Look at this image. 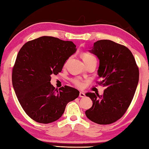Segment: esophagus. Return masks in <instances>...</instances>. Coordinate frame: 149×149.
<instances>
[{
	"label": "esophagus",
	"mask_w": 149,
	"mask_h": 149,
	"mask_svg": "<svg viewBox=\"0 0 149 149\" xmlns=\"http://www.w3.org/2000/svg\"><path fill=\"white\" fill-rule=\"evenodd\" d=\"M85 96H86V95H85V94H84V93H83L82 91L80 92V94H79L80 97H84Z\"/></svg>",
	"instance_id": "34e87169"
}]
</instances>
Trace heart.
I'll return each instance as SVG.
<instances>
[{"mask_svg": "<svg viewBox=\"0 0 149 149\" xmlns=\"http://www.w3.org/2000/svg\"><path fill=\"white\" fill-rule=\"evenodd\" d=\"M82 58L84 61V62L87 63L90 60H93V59L95 58V57L94 56H93L92 54H89V53H84V54H82ZM72 81L76 86H77L78 87H82L83 86L82 81L81 80L80 78H74V79H72Z\"/></svg>", "mask_w": 149, "mask_h": 149, "instance_id": "heart-1", "label": "heart"}]
</instances>
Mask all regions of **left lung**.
Instances as JSON below:
<instances>
[{"label":"left lung","mask_w":149,"mask_h":149,"mask_svg":"<svg viewBox=\"0 0 149 149\" xmlns=\"http://www.w3.org/2000/svg\"><path fill=\"white\" fill-rule=\"evenodd\" d=\"M89 52L99 60L97 72L106 88L102 95L87 93L93 101L86 115L91 121L109 125L125 113L135 94L139 81V69L132 53L127 47L111 40L94 43Z\"/></svg>","instance_id":"8db88e82"}]
</instances>
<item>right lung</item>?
I'll return each instance as SVG.
<instances>
[{
    "mask_svg": "<svg viewBox=\"0 0 149 149\" xmlns=\"http://www.w3.org/2000/svg\"><path fill=\"white\" fill-rule=\"evenodd\" d=\"M76 51L72 41L50 36L28 41L19 51L13 87L22 109L35 121L48 124L60 119L67 103L79 96L77 89L65 86L58 90L50 84V76L60 72Z\"/></svg>",
    "mask_w": 149,
    "mask_h": 149,
    "instance_id": "1",
    "label": "right lung"
}]
</instances>
